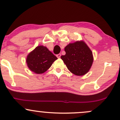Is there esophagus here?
<instances>
[{"label":"esophagus","instance_id":"1","mask_svg":"<svg viewBox=\"0 0 120 120\" xmlns=\"http://www.w3.org/2000/svg\"><path fill=\"white\" fill-rule=\"evenodd\" d=\"M56 56H57V58H60V56H61V54H60V53H59V54L56 55Z\"/></svg>","mask_w":120,"mask_h":120}]
</instances>
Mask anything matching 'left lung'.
<instances>
[{
	"label": "left lung",
	"mask_w": 120,
	"mask_h": 120,
	"mask_svg": "<svg viewBox=\"0 0 120 120\" xmlns=\"http://www.w3.org/2000/svg\"><path fill=\"white\" fill-rule=\"evenodd\" d=\"M66 54L62 55L67 68L76 75H83L93 64V52L84 42H75L70 43L65 47Z\"/></svg>",
	"instance_id": "obj_1"
}]
</instances>
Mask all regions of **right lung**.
<instances>
[{"instance_id":"1","label":"right lung","mask_w":120,"mask_h":120,"mask_svg":"<svg viewBox=\"0 0 120 120\" xmlns=\"http://www.w3.org/2000/svg\"><path fill=\"white\" fill-rule=\"evenodd\" d=\"M57 58L46 47L39 46L27 56L26 63L29 68L37 74L45 72Z\"/></svg>"}]
</instances>
